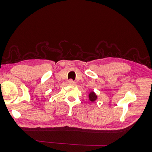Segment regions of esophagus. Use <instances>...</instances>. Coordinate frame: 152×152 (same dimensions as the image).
<instances>
[{
	"label": "esophagus",
	"mask_w": 152,
	"mask_h": 152,
	"mask_svg": "<svg viewBox=\"0 0 152 152\" xmlns=\"http://www.w3.org/2000/svg\"><path fill=\"white\" fill-rule=\"evenodd\" d=\"M68 84L70 85V86H74L75 85V82L73 81L72 79H70L68 80Z\"/></svg>",
	"instance_id": "34e87169"
}]
</instances>
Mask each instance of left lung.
Here are the masks:
<instances>
[{
    "label": "left lung",
    "instance_id": "obj_1",
    "mask_svg": "<svg viewBox=\"0 0 152 152\" xmlns=\"http://www.w3.org/2000/svg\"><path fill=\"white\" fill-rule=\"evenodd\" d=\"M89 98L90 101H91L92 102H93L96 99H97V96H96V94L94 93V92H91V93L89 94Z\"/></svg>",
    "mask_w": 152,
    "mask_h": 152
}]
</instances>
